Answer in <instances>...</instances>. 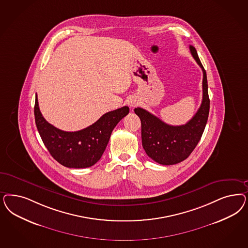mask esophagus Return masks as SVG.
<instances>
[{
  "mask_svg": "<svg viewBox=\"0 0 248 248\" xmlns=\"http://www.w3.org/2000/svg\"><path fill=\"white\" fill-rule=\"evenodd\" d=\"M128 106L130 107V108H135L136 106H138V100L135 99V98H131L129 101H128Z\"/></svg>",
  "mask_w": 248,
  "mask_h": 248,
  "instance_id": "esophagus-1",
  "label": "esophagus"
}]
</instances>
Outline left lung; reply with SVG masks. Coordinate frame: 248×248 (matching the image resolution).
<instances>
[{"label":"left lung","instance_id":"1","mask_svg":"<svg viewBox=\"0 0 248 248\" xmlns=\"http://www.w3.org/2000/svg\"><path fill=\"white\" fill-rule=\"evenodd\" d=\"M190 51L203 74L202 104L192 120L185 125L170 126L141 108L134 109L141 121L144 151L152 160L162 165H172L187 159L199 142L207 123L210 99L206 72L196 49L190 46Z\"/></svg>","mask_w":248,"mask_h":248}]
</instances>
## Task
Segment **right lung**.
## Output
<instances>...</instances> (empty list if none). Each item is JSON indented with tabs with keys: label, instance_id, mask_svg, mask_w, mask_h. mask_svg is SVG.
<instances>
[{
	"label": "right lung",
	"instance_id": "right-lung-1",
	"mask_svg": "<svg viewBox=\"0 0 248 248\" xmlns=\"http://www.w3.org/2000/svg\"><path fill=\"white\" fill-rule=\"evenodd\" d=\"M127 106L104 114L88 128L68 132L54 127L42 116L37 95L34 118L41 139L52 157L67 168H88L100 160L110 139L112 130L127 116Z\"/></svg>",
	"mask_w": 248,
	"mask_h": 248
}]
</instances>
